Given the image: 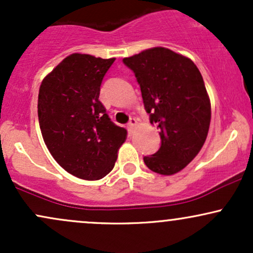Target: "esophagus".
Returning a JSON list of instances; mask_svg holds the SVG:
<instances>
[{
	"mask_svg": "<svg viewBox=\"0 0 253 253\" xmlns=\"http://www.w3.org/2000/svg\"><path fill=\"white\" fill-rule=\"evenodd\" d=\"M136 125H138V120H136L135 118L130 119L129 123H128V130H129V133H133V130H134V128L136 127Z\"/></svg>",
	"mask_w": 253,
	"mask_h": 253,
	"instance_id": "1",
	"label": "esophagus"
}]
</instances>
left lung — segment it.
I'll return each instance as SVG.
<instances>
[{"instance_id": "8db88e82", "label": "left lung", "mask_w": 253, "mask_h": 253, "mask_svg": "<svg viewBox=\"0 0 253 253\" xmlns=\"http://www.w3.org/2000/svg\"><path fill=\"white\" fill-rule=\"evenodd\" d=\"M134 72L151 124H157L162 145L144 157L159 175L179 172L202 149L211 124V100L201 72L191 59L165 47H152L124 58Z\"/></svg>"}]
</instances>
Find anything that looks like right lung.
Returning <instances> with one entry per match:
<instances>
[{
	"label": "right lung",
	"instance_id": "add662e5",
	"mask_svg": "<svg viewBox=\"0 0 253 253\" xmlns=\"http://www.w3.org/2000/svg\"><path fill=\"white\" fill-rule=\"evenodd\" d=\"M114 60L72 53L43 78L39 89L38 118L46 146L64 170L86 181L108 175L127 136L98 100Z\"/></svg>",
	"mask_w": 253,
	"mask_h": 253
}]
</instances>
